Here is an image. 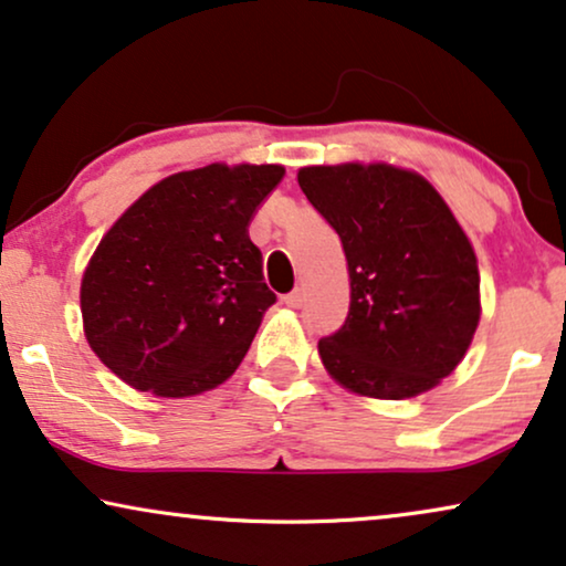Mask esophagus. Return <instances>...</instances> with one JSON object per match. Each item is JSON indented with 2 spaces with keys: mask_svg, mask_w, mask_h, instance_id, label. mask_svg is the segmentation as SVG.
<instances>
[{
  "mask_svg": "<svg viewBox=\"0 0 566 566\" xmlns=\"http://www.w3.org/2000/svg\"><path fill=\"white\" fill-rule=\"evenodd\" d=\"M305 303V292L303 290H292L290 295H284V305H290V307H300Z\"/></svg>",
  "mask_w": 566,
  "mask_h": 566,
  "instance_id": "1",
  "label": "esophagus"
}]
</instances>
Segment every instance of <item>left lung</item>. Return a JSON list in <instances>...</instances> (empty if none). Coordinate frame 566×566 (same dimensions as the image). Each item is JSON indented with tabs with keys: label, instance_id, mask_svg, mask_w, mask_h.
Wrapping results in <instances>:
<instances>
[{
	"label": "left lung",
	"instance_id": "1",
	"mask_svg": "<svg viewBox=\"0 0 566 566\" xmlns=\"http://www.w3.org/2000/svg\"><path fill=\"white\" fill-rule=\"evenodd\" d=\"M297 182L347 259V321L318 342L326 374L370 399L439 386L481 321L475 250L447 200L423 175L384 161L316 164Z\"/></svg>",
	"mask_w": 566,
	"mask_h": 566
}]
</instances>
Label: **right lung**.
I'll use <instances>...</instances> for the list:
<instances>
[{
  "label": "right lung",
  "instance_id": "add662e5",
  "mask_svg": "<svg viewBox=\"0 0 566 566\" xmlns=\"http://www.w3.org/2000/svg\"><path fill=\"white\" fill-rule=\"evenodd\" d=\"M282 177V164L177 171L114 221L81 282L85 339L114 376L182 399L238 370L276 303L248 224Z\"/></svg>",
  "mask_w": 566,
  "mask_h": 566
}]
</instances>
